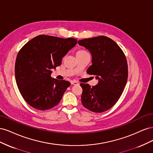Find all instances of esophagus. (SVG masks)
Masks as SVG:
<instances>
[{
    "label": "esophagus",
    "instance_id": "34e87169",
    "mask_svg": "<svg viewBox=\"0 0 153 153\" xmlns=\"http://www.w3.org/2000/svg\"><path fill=\"white\" fill-rule=\"evenodd\" d=\"M71 84L72 85H78V83L77 82H76V81H71Z\"/></svg>",
    "mask_w": 153,
    "mask_h": 153
}]
</instances>
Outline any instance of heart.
Wrapping results in <instances>:
<instances>
[{
    "label": "heart",
    "instance_id": "b5f03b06",
    "mask_svg": "<svg viewBox=\"0 0 153 153\" xmlns=\"http://www.w3.org/2000/svg\"><path fill=\"white\" fill-rule=\"evenodd\" d=\"M78 52H86V51H85V50H80V51H78Z\"/></svg>",
    "mask_w": 153,
    "mask_h": 153
}]
</instances>
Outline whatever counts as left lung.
<instances>
[{"label": "left lung", "instance_id": "1", "mask_svg": "<svg viewBox=\"0 0 153 153\" xmlns=\"http://www.w3.org/2000/svg\"><path fill=\"white\" fill-rule=\"evenodd\" d=\"M79 45L89 51L92 65L87 73L96 75L98 84L91 87L81 84L82 103L96 113L112 108L121 97L128 80L126 57L117 44L104 36L78 41Z\"/></svg>", "mask_w": 153, "mask_h": 153}]
</instances>
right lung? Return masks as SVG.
Returning a JSON list of instances; mask_svg holds the SVG:
<instances>
[{"label":"right lung","mask_w":153,"mask_h":153,"mask_svg":"<svg viewBox=\"0 0 153 153\" xmlns=\"http://www.w3.org/2000/svg\"><path fill=\"white\" fill-rule=\"evenodd\" d=\"M77 43L74 38L39 35L27 42L18 52L15 78L18 89L32 107L46 110L56 106L70 83L51 77L52 69Z\"/></svg>","instance_id":"right-lung-1"}]
</instances>
